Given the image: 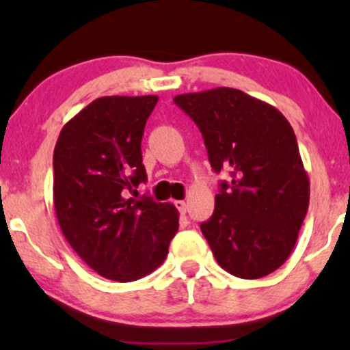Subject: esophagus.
<instances>
[{
    "instance_id": "esophagus-1",
    "label": "esophagus",
    "mask_w": 350,
    "mask_h": 350,
    "mask_svg": "<svg viewBox=\"0 0 350 350\" xmlns=\"http://www.w3.org/2000/svg\"><path fill=\"white\" fill-rule=\"evenodd\" d=\"M174 206H176V208H178V211L180 212V214H186V211H187V204L184 202V200H176L174 202Z\"/></svg>"
}]
</instances>
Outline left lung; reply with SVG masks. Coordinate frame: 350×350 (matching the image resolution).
Masks as SVG:
<instances>
[{"label": "left lung", "mask_w": 350, "mask_h": 350, "mask_svg": "<svg viewBox=\"0 0 350 350\" xmlns=\"http://www.w3.org/2000/svg\"><path fill=\"white\" fill-rule=\"evenodd\" d=\"M194 120L220 183L214 214L200 224L217 263L256 280L288 260L309 206V179L290 122L275 107L228 87L176 95Z\"/></svg>", "instance_id": "obj_1"}]
</instances>
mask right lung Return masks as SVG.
<instances>
[{"label":"right lung","instance_id":"right-lung-1","mask_svg":"<svg viewBox=\"0 0 350 350\" xmlns=\"http://www.w3.org/2000/svg\"><path fill=\"white\" fill-rule=\"evenodd\" d=\"M156 95L102 97L79 111L54 148V207L64 237L103 278L128 283L161 267L179 214L128 192L146 183L142 138Z\"/></svg>","mask_w":350,"mask_h":350}]
</instances>
